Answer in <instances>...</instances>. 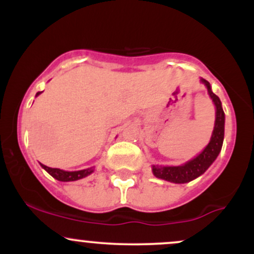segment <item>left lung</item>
Instances as JSON below:
<instances>
[{
	"label": "left lung",
	"instance_id": "left-lung-1",
	"mask_svg": "<svg viewBox=\"0 0 254 254\" xmlns=\"http://www.w3.org/2000/svg\"><path fill=\"white\" fill-rule=\"evenodd\" d=\"M200 81L206 86L209 95L216 106V119H215V127L210 142L199 155L182 166H153V173L156 178L176 184L189 183L202 176L220 154L224 137V112L220 98L212 93L210 83L204 78Z\"/></svg>",
	"mask_w": 254,
	"mask_h": 254
}]
</instances>
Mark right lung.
Returning a JSON list of instances; mask_svg holds the SVG:
<instances>
[{"label":"right lung","instance_id":"right-lung-1","mask_svg":"<svg viewBox=\"0 0 254 254\" xmlns=\"http://www.w3.org/2000/svg\"><path fill=\"white\" fill-rule=\"evenodd\" d=\"M40 92L37 93V95H39ZM40 166L48 172L50 176H52L55 179L60 180V182H75V180L82 179V178L89 176L92 172H94L93 167L87 168V170H82V171H75V172H68V171H63L60 170V168H51L48 167V166L40 164Z\"/></svg>","mask_w":254,"mask_h":254}]
</instances>
